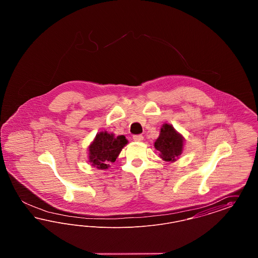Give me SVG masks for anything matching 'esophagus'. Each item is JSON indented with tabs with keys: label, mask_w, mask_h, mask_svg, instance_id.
Listing matches in <instances>:
<instances>
[{
	"label": "esophagus",
	"mask_w": 258,
	"mask_h": 258,
	"mask_svg": "<svg viewBox=\"0 0 258 258\" xmlns=\"http://www.w3.org/2000/svg\"><path fill=\"white\" fill-rule=\"evenodd\" d=\"M133 139L135 140V142H141V141H143L144 137H143V135H134Z\"/></svg>",
	"instance_id": "1"
}]
</instances>
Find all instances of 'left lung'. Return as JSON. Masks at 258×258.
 <instances>
[{"instance_id":"8db88e82","label":"left lung","mask_w":258,"mask_h":258,"mask_svg":"<svg viewBox=\"0 0 258 258\" xmlns=\"http://www.w3.org/2000/svg\"><path fill=\"white\" fill-rule=\"evenodd\" d=\"M184 143V136L178 133L172 124L165 123L161 125L160 135L155 141L154 146L159 151L162 160L173 162L182 155Z\"/></svg>"}]
</instances>
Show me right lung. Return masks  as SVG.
<instances>
[{"label":"right lung","mask_w":258,"mask_h":258,"mask_svg":"<svg viewBox=\"0 0 258 258\" xmlns=\"http://www.w3.org/2000/svg\"><path fill=\"white\" fill-rule=\"evenodd\" d=\"M126 144L127 140L123 135L116 137L106 131L99 132L88 147L90 164L100 170L108 169Z\"/></svg>","instance_id":"add662e5"}]
</instances>
